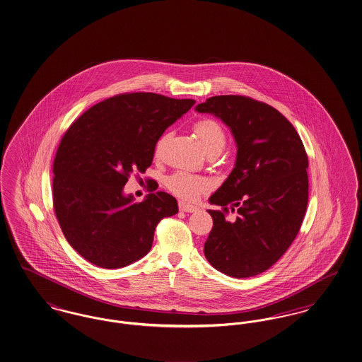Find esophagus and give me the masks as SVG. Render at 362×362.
Returning <instances> with one entry per match:
<instances>
[{"label":"esophagus","mask_w":362,"mask_h":362,"mask_svg":"<svg viewBox=\"0 0 362 362\" xmlns=\"http://www.w3.org/2000/svg\"><path fill=\"white\" fill-rule=\"evenodd\" d=\"M178 206H180V209H181L182 212H196V211L199 209L196 205L188 204V203H185V202H180Z\"/></svg>","instance_id":"1"}]
</instances>
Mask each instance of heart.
<instances>
[{
    "instance_id": "heart-1",
    "label": "heart",
    "mask_w": 362,
    "mask_h": 362,
    "mask_svg": "<svg viewBox=\"0 0 362 362\" xmlns=\"http://www.w3.org/2000/svg\"><path fill=\"white\" fill-rule=\"evenodd\" d=\"M194 131L203 143L206 153H211L219 148L221 150L224 147L226 134L218 122L211 119H203L196 123ZM160 146H162V141H159L157 151H159ZM166 184H168V188L170 189L174 194L185 200L196 199L202 192H204L205 189L208 188V182L204 178H200L185 172H177L173 175H170Z\"/></svg>"
}]
</instances>
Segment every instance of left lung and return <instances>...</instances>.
Wrapping results in <instances>:
<instances>
[{
    "label": "left lung",
    "instance_id": "left-lung-1",
    "mask_svg": "<svg viewBox=\"0 0 362 362\" xmlns=\"http://www.w3.org/2000/svg\"><path fill=\"white\" fill-rule=\"evenodd\" d=\"M228 127L234 169L211 197L214 227L205 258L221 273L246 279L274 265L299 233L308 203V158L295 127L273 107L243 95H215L196 105ZM237 209L226 218V205Z\"/></svg>",
    "mask_w": 362,
    "mask_h": 362
}]
</instances>
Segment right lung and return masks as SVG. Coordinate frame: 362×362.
<instances>
[{
  "instance_id": "obj_1",
  "label": "right lung",
  "mask_w": 362,
  "mask_h": 362,
  "mask_svg": "<svg viewBox=\"0 0 362 362\" xmlns=\"http://www.w3.org/2000/svg\"><path fill=\"white\" fill-rule=\"evenodd\" d=\"M194 100L156 93L107 98L64 134L54 160L52 199L70 246L95 267L119 269L143 258L163 218L178 212L166 192L141 203L124 193L129 174L151 165L158 139Z\"/></svg>"
}]
</instances>
